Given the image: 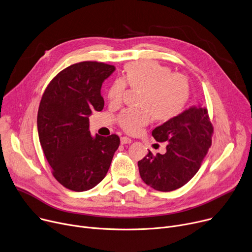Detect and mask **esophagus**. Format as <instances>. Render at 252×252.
I'll use <instances>...</instances> for the list:
<instances>
[{
    "mask_svg": "<svg viewBox=\"0 0 252 252\" xmlns=\"http://www.w3.org/2000/svg\"><path fill=\"white\" fill-rule=\"evenodd\" d=\"M131 143V140L129 138H126V137H123L121 139V144L122 145H126V144H130Z\"/></svg>",
    "mask_w": 252,
    "mask_h": 252,
    "instance_id": "obj_1",
    "label": "esophagus"
}]
</instances>
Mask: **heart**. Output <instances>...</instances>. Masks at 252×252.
I'll return each mask as SVG.
<instances>
[{
    "mask_svg": "<svg viewBox=\"0 0 252 252\" xmlns=\"http://www.w3.org/2000/svg\"><path fill=\"white\" fill-rule=\"evenodd\" d=\"M126 85L141 92L138 100L141 109H126L119 116L121 126L130 133L147 126L150 115L159 123L174 120L186 108L189 98L188 78L172 74L169 68L153 62L127 64L123 80L112 83L107 91L110 104L119 105L122 102Z\"/></svg>",
    "mask_w": 252,
    "mask_h": 252,
    "instance_id": "1",
    "label": "heart"
}]
</instances>
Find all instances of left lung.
<instances>
[{
	"instance_id": "8db88e82",
	"label": "left lung",
	"mask_w": 252,
	"mask_h": 252,
	"mask_svg": "<svg viewBox=\"0 0 252 252\" xmlns=\"http://www.w3.org/2000/svg\"><path fill=\"white\" fill-rule=\"evenodd\" d=\"M213 126L208 110L191 106L174 120L153 129L157 142H167L166 153L148 155L138 162L143 181L159 191H171L187 184L198 171L212 144Z\"/></svg>"
}]
</instances>
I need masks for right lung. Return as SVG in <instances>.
I'll return each mask as SVG.
<instances>
[{
    "instance_id": "add662e5",
    "label": "right lung",
    "mask_w": 252,
    "mask_h": 252,
    "mask_svg": "<svg viewBox=\"0 0 252 252\" xmlns=\"http://www.w3.org/2000/svg\"><path fill=\"white\" fill-rule=\"evenodd\" d=\"M113 65L82 62L60 72L49 83L39 104L37 130L55 178L74 191H86L101 181L120 146L116 135L91 136L89 115L101 111L102 83Z\"/></svg>"
}]
</instances>
